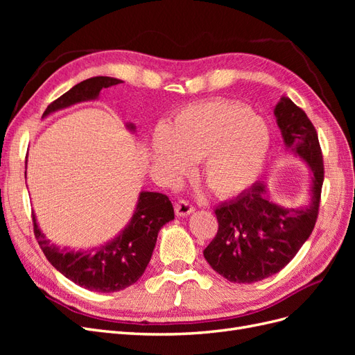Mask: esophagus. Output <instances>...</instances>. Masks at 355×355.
<instances>
[{
	"mask_svg": "<svg viewBox=\"0 0 355 355\" xmlns=\"http://www.w3.org/2000/svg\"><path fill=\"white\" fill-rule=\"evenodd\" d=\"M175 211H176L178 216L184 218V216H189L191 213H194L196 207L192 206V204L187 200H179V201L175 202Z\"/></svg>",
	"mask_w": 355,
	"mask_h": 355,
	"instance_id": "34e87169",
	"label": "esophagus"
}]
</instances>
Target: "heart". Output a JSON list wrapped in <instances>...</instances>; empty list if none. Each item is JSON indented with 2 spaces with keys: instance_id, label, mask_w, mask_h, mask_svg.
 <instances>
[{
  "instance_id": "b5f03b06",
  "label": "heart",
  "mask_w": 355,
  "mask_h": 355,
  "mask_svg": "<svg viewBox=\"0 0 355 355\" xmlns=\"http://www.w3.org/2000/svg\"><path fill=\"white\" fill-rule=\"evenodd\" d=\"M271 145L270 128L261 116L234 102L189 105L151 141L154 164L170 176L189 171L201 159V179L213 194L232 197L261 176Z\"/></svg>"
}]
</instances>
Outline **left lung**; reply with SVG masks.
<instances>
[{"mask_svg": "<svg viewBox=\"0 0 355 355\" xmlns=\"http://www.w3.org/2000/svg\"><path fill=\"white\" fill-rule=\"evenodd\" d=\"M274 115L287 154L305 161L311 171L309 201L297 209L280 206L270 198L266 182L259 180L214 210L219 230L202 253L231 283L250 284L282 271L309 239L318 216L324 166L315 128L286 96Z\"/></svg>", "mask_w": 355, "mask_h": 355, "instance_id": "1", "label": "left lung"}]
</instances>
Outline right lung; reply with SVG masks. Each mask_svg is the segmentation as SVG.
I'll return each mask as SVG.
<instances>
[{"label": "right lung", "mask_w": 355, "mask_h": 355, "mask_svg": "<svg viewBox=\"0 0 355 355\" xmlns=\"http://www.w3.org/2000/svg\"><path fill=\"white\" fill-rule=\"evenodd\" d=\"M120 83V80L111 77H94L81 81L50 103L42 118L75 103L96 101L102 89ZM125 127L133 133L136 132V125L132 123H127ZM173 219V204L167 196L142 191L130 222L116 237L92 250H71L69 247L60 249L59 245L50 243L32 213L35 239L47 261L75 284L101 293L118 292L135 284L142 277L151 261L159 230Z\"/></svg>", "instance_id": "1"}]
</instances>
